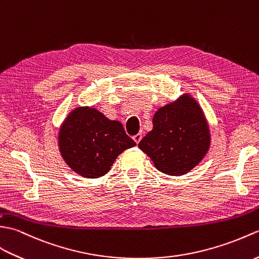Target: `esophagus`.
Returning a JSON list of instances; mask_svg holds the SVG:
<instances>
[{
	"label": "esophagus",
	"instance_id": "esophagus-1",
	"mask_svg": "<svg viewBox=\"0 0 259 259\" xmlns=\"http://www.w3.org/2000/svg\"><path fill=\"white\" fill-rule=\"evenodd\" d=\"M142 139H143V135H142L141 133L136 134V135L133 137V140L136 142V144H139V143L142 141Z\"/></svg>",
	"mask_w": 259,
	"mask_h": 259
}]
</instances>
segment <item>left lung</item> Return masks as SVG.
<instances>
[{
    "label": "left lung",
    "instance_id": "obj_1",
    "mask_svg": "<svg viewBox=\"0 0 259 259\" xmlns=\"http://www.w3.org/2000/svg\"><path fill=\"white\" fill-rule=\"evenodd\" d=\"M209 124L202 106L189 93L160 106L153 117V130L139 147L155 167L170 176L189 173L210 147Z\"/></svg>",
    "mask_w": 259,
    "mask_h": 259
}]
</instances>
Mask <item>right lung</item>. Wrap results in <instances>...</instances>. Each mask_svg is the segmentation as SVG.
Returning <instances> with one entry per match:
<instances>
[{
  "instance_id": "1",
  "label": "right lung",
  "mask_w": 259,
  "mask_h": 259,
  "mask_svg": "<svg viewBox=\"0 0 259 259\" xmlns=\"http://www.w3.org/2000/svg\"><path fill=\"white\" fill-rule=\"evenodd\" d=\"M135 145L122 123L108 119L93 106L73 108L57 133L61 156L68 167L85 178L106 175L118 155Z\"/></svg>"
}]
</instances>
